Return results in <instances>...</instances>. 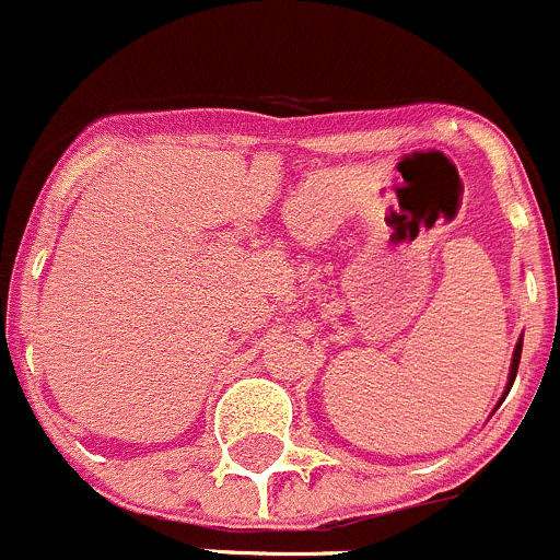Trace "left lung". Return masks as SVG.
Listing matches in <instances>:
<instances>
[{
  "label": "left lung",
  "instance_id": "8db88e82",
  "mask_svg": "<svg viewBox=\"0 0 560 560\" xmlns=\"http://www.w3.org/2000/svg\"><path fill=\"white\" fill-rule=\"evenodd\" d=\"M520 353H523V337H520L517 346H514L512 368H509V384H506V392H503V395H509V389H512V384H514V375H517V364H520Z\"/></svg>",
  "mask_w": 560,
  "mask_h": 560
}]
</instances>
